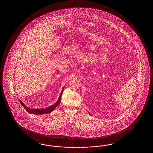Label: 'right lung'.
<instances>
[{
    "mask_svg": "<svg viewBox=\"0 0 153 153\" xmlns=\"http://www.w3.org/2000/svg\"><path fill=\"white\" fill-rule=\"evenodd\" d=\"M63 90H64V88H63L59 100H58V101H57V102L56 103H55L53 105H52L51 106H50L49 107L43 108V109H41L29 108L27 107V106H26V105H25L23 102H22L21 100H19V101L21 103V105L24 107V108L30 114H35V115H42V114H48V113H51V111H53L59 105V104L60 103L61 98V96H62V93H63Z\"/></svg>",
    "mask_w": 153,
    "mask_h": 153,
    "instance_id": "add662e5",
    "label": "right lung"
}]
</instances>
